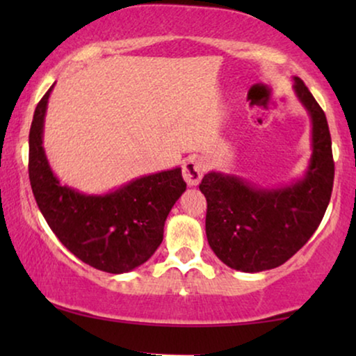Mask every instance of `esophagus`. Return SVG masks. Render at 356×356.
Here are the masks:
<instances>
[{
  "label": "esophagus",
  "instance_id": "esophagus-1",
  "mask_svg": "<svg viewBox=\"0 0 356 356\" xmlns=\"http://www.w3.org/2000/svg\"><path fill=\"white\" fill-rule=\"evenodd\" d=\"M204 168H206V165H204V162L199 157H191L184 162L183 178L188 186H197L204 175Z\"/></svg>",
  "mask_w": 356,
  "mask_h": 356
}]
</instances>
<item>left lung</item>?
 <instances>
[{
    "label": "left lung",
    "instance_id": "left-lung-1",
    "mask_svg": "<svg viewBox=\"0 0 356 356\" xmlns=\"http://www.w3.org/2000/svg\"><path fill=\"white\" fill-rule=\"evenodd\" d=\"M293 82L311 120V157L303 177L266 188L212 170L199 184L207 199L209 246L235 270L252 274L284 264L313 236L329 206L334 160L327 120L305 82L300 77Z\"/></svg>",
    "mask_w": 356,
    "mask_h": 356
}]
</instances>
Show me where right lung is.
Wrapping results in <instances>:
<instances>
[{
  "label": "right lung",
  "mask_w": 356,
  "mask_h": 356,
  "mask_svg": "<svg viewBox=\"0 0 356 356\" xmlns=\"http://www.w3.org/2000/svg\"><path fill=\"white\" fill-rule=\"evenodd\" d=\"M53 87L38 102L29 133V178L37 206L76 257L99 270L124 274L143 266L162 243L165 220L186 191L181 168L144 175L104 194L63 184L43 149Z\"/></svg>",
  "instance_id": "obj_1"
}]
</instances>
